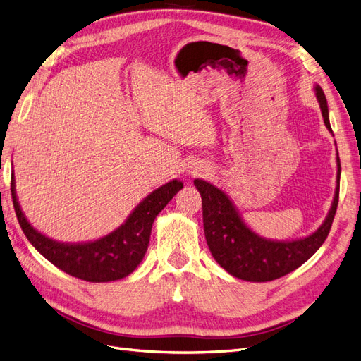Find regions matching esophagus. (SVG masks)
<instances>
[{
    "label": "esophagus",
    "instance_id": "1",
    "mask_svg": "<svg viewBox=\"0 0 361 361\" xmlns=\"http://www.w3.org/2000/svg\"><path fill=\"white\" fill-rule=\"evenodd\" d=\"M187 171L191 174V176H195V174H199L200 171H203V169L202 167H195V166H190Z\"/></svg>",
    "mask_w": 361,
    "mask_h": 361
}]
</instances>
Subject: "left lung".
<instances>
[{
	"label": "left lung",
	"instance_id": "left-lung-1",
	"mask_svg": "<svg viewBox=\"0 0 361 361\" xmlns=\"http://www.w3.org/2000/svg\"><path fill=\"white\" fill-rule=\"evenodd\" d=\"M316 99L326 129L331 130L329 105L321 87H313ZM337 179L331 207L324 223L312 235L298 239H269L260 236L245 224L243 215L228 195L211 182L194 179V185L202 195L203 228L218 265L228 274L245 281H271L289 274L307 262L330 233L338 203V180H341V161L337 154Z\"/></svg>",
	"mask_w": 361,
	"mask_h": 361
}]
</instances>
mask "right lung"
<instances>
[{
  "label": "right lung",
  "mask_w": 361,
  "mask_h": 361,
  "mask_svg": "<svg viewBox=\"0 0 361 361\" xmlns=\"http://www.w3.org/2000/svg\"><path fill=\"white\" fill-rule=\"evenodd\" d=\"M182 188L183 183L178 179L161 185L135 206L122 226L99 239L89 243H59L30 224L20 209L15 178H12L15 212L31 245L66 274L92 283L125 279L141 264L157 215Z\"/></svg>",
  "instance_id": "add662e5"
}]
</instances>
